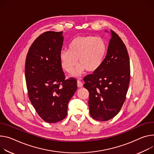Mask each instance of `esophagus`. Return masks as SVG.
<instances>
[{
  "instance_id": "34e87169",
  "label": "esophagus",
  "mask_w": 154,
  "mask_h": 154,
  "mask_svg": "<svg viewBox=\"0 0 154 154\" xmlns=\"http://www.w3.org/2000/svg\"><path fill=\"white\" fill-rule=\"evenodd\" d=\"M77 87L79 88H82L83 87V83L80 80H77Z\"/></svg>"
}]
</instances>
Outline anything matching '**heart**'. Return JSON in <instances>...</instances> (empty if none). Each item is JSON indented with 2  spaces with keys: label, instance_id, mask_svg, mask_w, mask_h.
<instances>
[{
  "label": "heart",
  "instance_id": "obj_1",
  "mask_svg": "<svg viewBox=\"0 0 154 154\" xmlns=\"http://www.w3.org/2000/svg\"><path fill=\"white\" fill-rule=\"evenodd\" d=\"M106 51V44L102 38L78 36L69 44L68 50L60 52L61 66L66 72L71 73L78 60L80 64L74 69V77H79L85 69L88 72H94L101 66Z\"/></svg>",
  "mask_w": 154,
  "mask_h": 154
}]
</instances>
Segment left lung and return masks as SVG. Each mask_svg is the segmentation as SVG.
I'll return each mask as SVG.
<instances>
[{
	"instance_id": "8db88e82",
	"label": "left lung",
	"mask_w": 154,
	"mask_h": 154,
	"mask_svg": "<svg viewBox=\"0 0 154 154\" xmlns=\"http://www.w3.org/2000/svg\"><path fill=\"white\" fill-rule=\"evenodd\" d=\"M107 54L101 66L83 79L89 91L88 106L92 118L107 121L120 110L126 99L130 79L129 56L120 37L110 30Z\"/></svg>"
}]
</instances>
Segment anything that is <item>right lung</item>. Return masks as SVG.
I'll return each instance as SVG.
<instances>
[{
	"instance_id": "add662e5",
	"label": "right lung",
	"mask_w": 154,
	"mask_h": 154,
	"mask_svg": "<svg viewBox=\"0 0 154 154\" xmlns=\"http://www.w3.org/2000/svg\"><path fill=\"white\" fill-rule=\"evenodd\" d=\"M63 31L38 36L27 54L25 78L29 98L38 116L53 123L67 116V106L77 90V80H65L60 61Z\"/></svg>"
}]
</instances>
